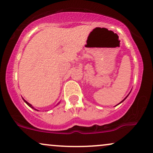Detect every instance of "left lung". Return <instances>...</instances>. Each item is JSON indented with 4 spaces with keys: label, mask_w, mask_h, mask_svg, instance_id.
Instances as JSON below:
<instances>
[{
    "label": "left lung",
    "mask_w": 153,
    "mask_h": 153,
    "mask_svg": "<svg viewBox=\"0 0 153 153\" xmlns=\"http://www.w3.org/2000/svg\"><path fill=\"white\" fill-rule=\"evenodd\" d=\"M130 93H131V91H130V92H129V94H130ZM129 94H128V95H127V96H126V97H125V98H124V99H123V100H122V101H121V102H120V103H118V104H117V105L120 104V103H122V102H123V101H124V100H125V99H127V98L128 97V96H129Z\"/></svg>",
    "instance_id": "1"
}]
</instances>
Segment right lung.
Returning <instances> with one entry per match:
<instances>
[{
  "label": "right lung",
  "instance_id": "1",
  "mask_svg": "<svg viewBox=\"0 0 153 153\" xmlns=\"http://www.w3.org/2000/svg\"><path fill=\"white\" fill-rule=\"evenodd\" d=\"M23 100H24V102H25V103H26V104H27V105H28V106H29V107H31V108H33V109H34V110H36V111H39V110H37V109H36V108H34V106H32V105H31V104H30V103H29V102H27V101H26V100H24V99H23ZM59 102L58 103H57V105H58V104H59Z\"/></svg>",
  "mask_w": 153,
  "mask_h": 153
}]
</instances>
